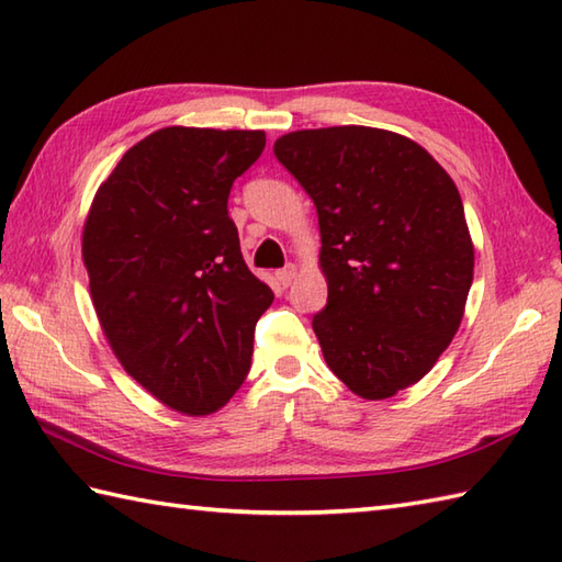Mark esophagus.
<instances>
[{"instance_id": "34e87169", "label": "esophagus", "mask_w": 562, "mask_h": 562, "mask_svg": "<svg viewBox=\"0 0 562 562\" xmlns=\"http://www.w3.org/2000/svg\"><path fill=\"white\" fill-rule=\"evenodd\" d=\"M278 280H280L282 288H290V284L296 280V266H288V268H282V270L278 272Z\"/></svg>"}]
</instances>
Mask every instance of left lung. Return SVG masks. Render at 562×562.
<instances>
[{
    "label": "left lung",
    "instance_id": "8db88e82",
    "mask_svg": "<svg viewBox=\"0 0 562 562\" xmlns=\"http://www.w3.org/2000/svg\"><path fill=\"white\" fill-rule=\"evenodd\" d=\"M274 157L314 200L328 304L321 352L360 398L417 384L461 326L473 241L451 176L417 142L364 125L296 130Z\"/></svg>",
    "mask_w": 562,
    "mask_h": 562
}]
</instances>
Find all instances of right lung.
<instances>
[{
  "mask_svg": "<svg viewBox=\"0 0 562 562\" xmlns=\"http://www.w3.org/2000/svg\"><path fill=\"white\" fill-rule=\"evenodd\" d=\"M262 147V130L161 127L123 154L83 222L103 336L125 372L178 413L210 415L234 396L274 300L226 210Z\"/></svg>",
  "mask_w": 562,
  "mask_h": 562,
  "instance_id": "right-lung-1",
  "label": "right lung"
}]
</instances>
